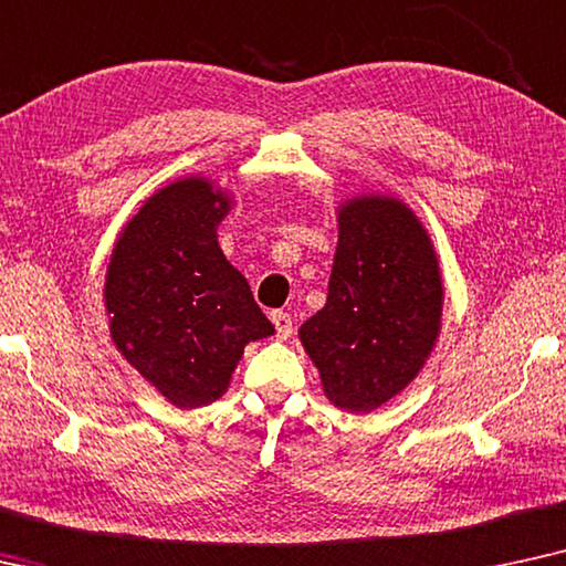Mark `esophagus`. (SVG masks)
<instances>
[{
	"label": "esophagus",
	"instance_id": "esophagus-1",
	"mask_svg": "<svg viewBox=\"0 0 566 566\" xmlns=\"http://www.w3.org/2000/svg\"><path fill=\"white\" fill-rule=\"evenodd\" d=\"M271 323H274L279 338H287L292 334V315L290 313L274 311L271 313Z\"/></svg>",
	"mask_w": 566,
	"mask_h": 566
}]
</instances>
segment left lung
<instances>
[{"label":"left lung","instance_id":"8db88e82","mask_svg":"<svg viewBox=\"0 0 566 566\" xmlns=\"http://www.w3.org/2000/svg\"><path fill=\"white\" fill-rule=\"evenodd\" d=\"M440 326V263L419 217L394 196L344 201L326 305L300 326L328 401L352 413L390 401L424 367Z\"/></svg>","mask_w":566,"mask_h":566}]
</instances>
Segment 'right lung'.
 <instances>
[{"mask_svg":"<svg viewBox=\"0 0 566 566\" xmlns=\"http://www.w3.org/2000/svg\"><path fill=\"white\" fill-rule=\"evenodd\" d=\"M230 207L207 178L172 180L126 222L105 274L113 344L178 409L217 401L245 344L274 334L217 243Z\"/></svg>","mask_w":566,"mask_h":566,"instance_id":"right-lung-1","label":"right lung"}]
</instances>
